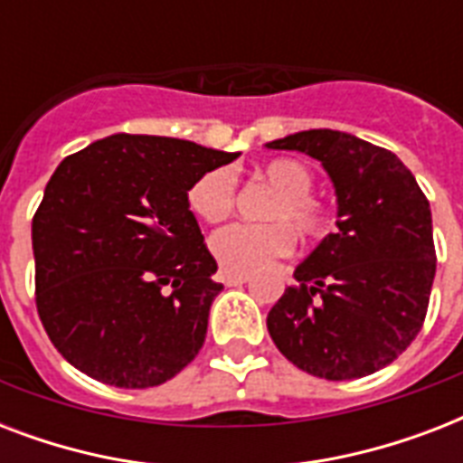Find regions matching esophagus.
<instances>
[{
    "label": "esophagus",
    "instance_id": "34e87169",
    "mask_svg": "<svg viewBox=\"0 0 463 463\" xmlns=\"http://www.w3.org/2000/svg\"><path fill=\"white\" fill-rule=\"evenodd\" d=\"M218 279H221L225 286H242V283L250 281V274H238V271H228V269H221V271H218Z\"/></svg>",
    "mask_w": 463,
    "mask_h": 463
}]
</instances>
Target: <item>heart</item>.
Wrapping results in <instances>:
<instances>
[{
    "label": "heart",
    "instance_id": "obj_1",
    "mask_svg": "<svg viewBox=\"0 0 463 463\" xmlns=\"http://www.w3.org/2000/svg\"><path fill=\"white\" fill-rule=\"evenodd\" d=\"M261 177L279 189L274 202L269 203L267 218H279L271 223H232L223 231L213 232L209 247L213 260L228 271L250 274L267 267L276 257L290 252L293 231L315 238L326 231V209L317 202L312 192V173L300 160L276 158L261 167ZM187 206L203 223H221L231 216L235 206V177L225 167H213L199 175L187 189Z\"/></svg>",
    "mask_w": 463,
    "mask_h": 463
}]
</instances>
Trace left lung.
<instances>
[{"label": "left lung", "mask_w": 463, "mask_h": 463, "mask_svg": "<svg viewBox=\"0 0 463 463\" xmlns=\"http://www.w3.org/2000/svg\"><path fill=\"white\" fill-rule=\"evenodd\" d=\"M322 163L338 231L298 264L267 317L276 348L303 373L355 380L394 363L425 322L435 279L430 203L392 151L334 129L267 144Z\"/></svg>", "instance_id": "obj_1"}]
</instances>
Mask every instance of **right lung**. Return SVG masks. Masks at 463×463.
Here are the masks:
<instances>
[{
  "instance_id": "add662e5",
  "label": "right lung",
  "mask_w": 463,
  "mask_h": 463,
  "mask_svg": "<svg viewBox=\"0 0 463 463\" xmlns=\"http://www.w3.org/2000/svg\"><path fill=\"white\" fill-rule=\"evenodd\" d=\"M238 158L112 134L61 160L33 216L35 305L61 358L122 389L158 387L202 351L223 290L187 189Z\"/></svg>"
}]
</instances>
